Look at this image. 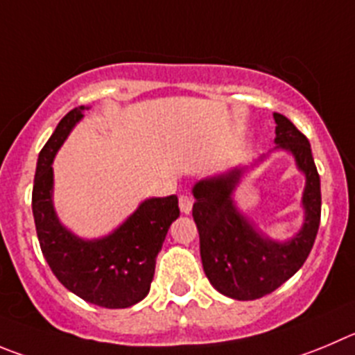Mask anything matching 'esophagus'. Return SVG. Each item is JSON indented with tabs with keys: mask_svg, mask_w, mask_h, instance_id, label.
Masks as SVG:
<instances>
[{
	"mask_svg": "<svg viewBox=\"0 0 355 355\" xmlns=\"http://www.w3.org/2000/svg\"><path fill=\"white\" fill-rule=\"evenodd\" d=\"M178 207H180L182 214H191V210H193V200L189 196H180L178 198Z\"/></svg>",
	"mask_w": 355,
	"mask_h": 355,
	"instance_id": "1",
	"label": "esophagus"
}]
</instances>
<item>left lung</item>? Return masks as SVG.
I'll return each instance as SVG.
<instances>
[{"instance_id": "obj_1", "label": "left lung", "mask_w": 355, "mask_h": 355, "mask_svg": "<svg viewBox=\"0 0 355 355\" xmlns=\"http://www.w3.org/2000/svg\"><path fill=\"white\" fill-rule=\"evenodd\" d=\"M275 150H286L304 175L301 198L303 226L289 240H275L259 230L238 208L234 191L241 177L266 155L224 173L203 178L193 187V217L200 233V254L205 275L220 294L250 301L273 293L306 261L320 223V178L310 141L296 125L273 114Z\"/></svg>"}]
</instances>
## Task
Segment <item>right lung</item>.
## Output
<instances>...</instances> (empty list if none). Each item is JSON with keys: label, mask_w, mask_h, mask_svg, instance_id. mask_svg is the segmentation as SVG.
<instances>
[{"label": "right lung", "mask_w": 355, "mask_h": 355, "mask_svg": "<svg viewBox=\"0 0 355 355\" xmlns=\"http://www.w3.org/2000/svg\"><path fill=\"white\" fill-rule=\"evenodd\" d=\"M89 107L61 119L38 155L33 185V217L45 261L59 282L84 301L103 308H128L150 291L155 257L171 223L180 215L177 196L147 198L101 238H82L59 220L54 207L55 154Z\"/></svg>", "instance_id": "1"}]
</instances>
